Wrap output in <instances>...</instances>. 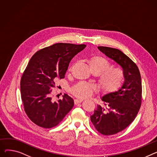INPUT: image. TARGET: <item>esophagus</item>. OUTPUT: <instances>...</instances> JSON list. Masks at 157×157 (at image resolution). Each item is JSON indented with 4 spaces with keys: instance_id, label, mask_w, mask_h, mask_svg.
I'll list each match as a JSON object with an SVG mask.
<instances>
[{
    "instance_id": "34e87169",
    "label": "esophagus",
    "mask_w": 157,
    "mask_h": 157,
    "mask_svg": "<svg viewBox=\"0 0 157 157\" xmlns=\"http://www.w3.org/2000/svg\"><path fill=\"white\" fill-rule=\"evenodd\" d=\"M82 101V99H79V98H78V99H75V104H78V103H79L81 102Z\"/></svg>"
}]
</instances>
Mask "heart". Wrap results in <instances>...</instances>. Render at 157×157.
<instances>
[{
	"label": "heart",
	"mask_w": 157,
	"mask_h": 157,
	"mask_svg": "<svg viewBox=\"0 0 157 157\" xmlns=\"http://www.w3.org/2000/svg\"><path fill=\"white\" fill-rule=\"evenodd\" d=\"M91 71L98 75V85L102 91L111 93L117 90L124 81L123 71L118 67H110V62L101 56H94L88 59ZM95 87L86 82H81L73 86L71 91L75 96L85 98L91 96Z\"/></svg>",
	"instance_id": "b5f03b06"
}]
</instances>
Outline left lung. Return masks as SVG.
Instances as JSON below:
<instances>
[{"mask_svg": "<svg viewBox=\"0 0 157 157\" xmlns=\"http://www.w3.org/2000/svg\"><path fill=\"white\" fill-rule=\"evenodd\" d=\"M98 48L122 67L124 78L117 91L101 97L105 108L97 105L90 116L96 129L108 136L126 129L137 116L141 103V78L136 64L122 52L107 47Z\"/></svg>", "mask_w": 157, "mask_h": 157, "instance_id": "left-lung-1", "label": "left lung"}]
</instances>
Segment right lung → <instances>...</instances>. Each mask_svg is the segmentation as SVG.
Instances as JSON below:
<instances>
[{
    "label": "right lung",
    "instance_id": "right-lung-1",
    "mask_svg": "<svg viewBox=\"0 0 157 157\" xmlns=\"http://www.w3.org/2000/svg\"><path fill=\"white\" fill-rule=\"evenodd\" d=\"M86 45L59 43L36 52L31 58L21 79V94L28 117L44 128L56 126L74 106V100L64 94L52 101L51 92L58 78H64L71 59Z\"/></svg>",
    "mask_w": 157,
    "mask_h": 157
}]
</instances>
